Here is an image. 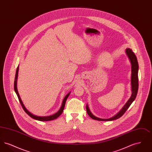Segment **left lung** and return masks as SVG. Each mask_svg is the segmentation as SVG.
I'll return each mask as SVG.
<instances>
[{
    "label": "left lung",
    "instance_id": "1",
    "mask_svg": "<svg viewBox=\"0 0 152 152\" xmlns=\"http://www.w3.org/2000/svg\"><path fill=\"white\" fill-rule=\"evenodd\" d=\"M126 53L130 60L131 63V91H132V94L130 96V99L126 102L125 105L123 107L116 115L109 118H101L97 117L94 116L89 110L88 105H86V109H87V113L89 116H90L92 118L98 120V121H112L116 119L119 118L124 114L126 110L129 108L131 104L135 100L136 96L137 94L138 89V64L137 59L136 56L134 53V52L130 48H126L125 50Z\"/></svg>",
    "mask_w": 152,
    "mask_h": 152
}]
</instances>
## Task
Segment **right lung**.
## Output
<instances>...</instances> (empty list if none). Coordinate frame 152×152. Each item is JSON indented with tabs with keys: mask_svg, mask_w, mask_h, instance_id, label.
I'll list each match as a JSON object with an SVG mask.
<instances>
[{
	"mask_svg": "<svg viewBox=\"0 0 152 152\" xmlns=\"http://www.w3.org/2000/svg\"><path fill=\"white\" fill-rule=\"evenodd\" d=\"M18 72H19V66H18L17 68V69H16V74H15V81H14V90L15 93L17 94L18 96V97L19 99V100L20 101L21 105H22V108L24 109V110L26 112V113L30 116L31 118L36 120H38V121H51V120H55L56 118H57L58 117L61 115V114L63 113V110H64V107H65V102L66 101V99L68 97L69 95L71 94V92H69L68 94H66L64 97V99H63V101L62 102V104H61V106L60 107V109L58 110V111L56 113L53 114V115H51V116H36L32 113H31L29 111H28L27 108L25 107V106L24 105L23 102H22V100H21V98L19 96V92H18V89H17V80H18Z\"/></svg>",
	"mask_w": 152,
	"mask_h": 152,
	"instance_id": "add662e5",
	"label": "right lung"
}]
</instances>
